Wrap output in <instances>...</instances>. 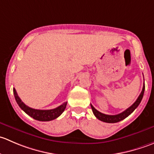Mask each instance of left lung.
Instances as JSON below:
<instances>
[{
    "label": "left lung",
    "mask_w": 154,
    "mask_h": 154,
    "mask_svg": "<svg viewBox=\"0 0 154 154\" xmlns=\"http://www.w3.org/2000/svg\"><path fill=\"white\" fill-rule=\"evenodd\" d=\"M144 92V83L143 85V88H142V91L141 92V94H139V96L138 97L137 100L135 101V103H133L132 106H130L129 108H127L125 111L122 112V113L118 115H115V116H110V115H106L103 114V113H101L100 112L97 111L92 105L91 104V109H92L93 113H94V116L97 118V119H99L100 121L103 122H106V123H117V122H121V121L124 120V119H126L127 116H130L136 108H137L138 106L139 105V103H141L142 100V97H143Z\"/></svg>",
    "instance_id": "left-lung-1"
}]
</instances>
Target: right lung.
<instances>
[{"label": "right lung", "mask_w": 154, "mask_h": 154, "mask_svg": "<svg viewBox=\"0 0 154 154\" xmlns=\"http://www.w3.org/2000/svg\"><path fill=\"white\" fill-rule=\"evenodd\" d=\"M13 93L15 100H16L17 103L20 106V108L23 111L25 112L28 116L32 117V119H35L37 121H40V122H49V121H52L54 119H56L64 112L66 105H67V102H65L64 103L60 105V106L57 107L55 109H32L27 106V105H25L21 101V100L18 97V94L16 92V90L15 88H13Z\"/></svg>", "instance_id": "right-lung-1"}]
</instances>
